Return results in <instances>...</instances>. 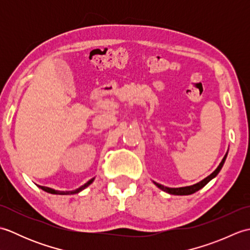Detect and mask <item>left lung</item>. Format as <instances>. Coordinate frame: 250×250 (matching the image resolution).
<instances>
[{"instance_id": "left-lung-1", "label": "left lung", "mask_w": 250, "mask_h": 250, "mask_svg": "<svg viewBox=\"0 0 250 250\" xmlns=\"http://www.w3.org/2000/svg\"><path fill=\"white\" fill-rule=\"evenodd\" d=\"M226 158H227V155L224 157V159H222V161L220 162L219 167H217L215 171L211 173L209 176H207L205 179L202 180V182L195 184L193 186H189V187H183V188H167V187H164V186L160 185V184H157L155 183L159 188H160L161 190L166 191V192L169 193V194H175V195H188V194H192L194 192H196V191H199L201 188H203L204 186L209 182V180L213 179L214 177L217 176V174H218L220 172V169L222 167V166H224V163L226 161Z\"/></svg>"}]
</instances>
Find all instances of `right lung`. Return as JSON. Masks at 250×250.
<instances>
[{
  "label": "right lung",
  "instance_id": "add662e5",
  "mask_svg": "<svg viewBox=\"0 0 250 250\" xmlns=\"http://www.w3.org/2000/svg\"><path fill=\"white\" fill-rule=\"evenodd\" d=\"M93 179H94V178L90 179L88 183H86L83 186H82V187H79V188L76 189V190H74V191H65V192H64V191H57V190H54V189H51V188L43 187V186H39V187H40L41 189H43L44 191H46V192H49V193H52V194H73V193H78L79 191H82V190H83L84 188H87L88 186L93 182Z\"/></svg>",
  "mask_w": 250,
  "mask_h": 250
}]
</instances>
